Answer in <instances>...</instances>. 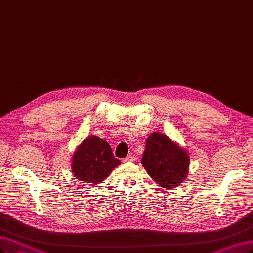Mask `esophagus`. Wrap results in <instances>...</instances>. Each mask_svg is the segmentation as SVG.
Instances as JSON below:
<instances>
[{
  "label": "esophagus",
  "instance_id": "34e87169",
  "mask_svg": "<svg viewBox=\"0 0 253 253\" xmlns=\"http://www.w3.org/2000/svg\"><path fill=\"white\" fill-rule=\"evenodd\" d=\"M135 156H133V155H128V156H126V158L124 159V162H126V163H127V162H134L135 161Z\"/></svg>",
  "mask_w": 253,
  "mask_h": 253
}]
</instances>
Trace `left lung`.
<instances>
[{"label":"left lung","instance_id":"1","mask_svg":"<svg viewBox=\"0 0 253 253\" xmlns=\"http://www.w3.org/2000/svg\"><path fill=\"white\" fill-rule=\"evenodd\" d=\"M141 163L162 188L172 189L186 178L189 156L185 149L169 137L154 132L146 139Z\"/></svg>","mask_w":253,"mask_h":253}]
</instances>
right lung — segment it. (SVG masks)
Here are the masks:
<instances>
[{
  "label": "right lung",
  "mask_w": 253,
  "mask_h": 253,
  "mask_svg": "<svg viewBox=\"0 0 253 253\" xmlns=\"http://www.w3.org/2000/svg\"><path fill=\"white\" fill-rule=\"evenodd\" d=\"M71 163L72 172L77 180L96 185L120 164V160L113 155L107 141L97 136H89L76 147Z\"/></svg>",
  "instance_id": "1"
}]
</instances>
